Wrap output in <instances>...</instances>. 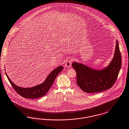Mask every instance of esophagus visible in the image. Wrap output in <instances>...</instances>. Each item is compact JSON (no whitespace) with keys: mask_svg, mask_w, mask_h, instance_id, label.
<instances>
[{"mask_svg":"<svg viewBox=\"0 0 129 129\" xmlns=\"http://www.w3.org/2000/svg\"><path fill=\"white\" fill-rule=\"evenodd\" d=\"M72 62V59H69L68 61H67V62H66L65 66L67 67H70L71 66Z\"/></svg>","mask_w":129,"mask_h":129,"instance_id":"34e87169","label":"esophagus"}]
</instances>
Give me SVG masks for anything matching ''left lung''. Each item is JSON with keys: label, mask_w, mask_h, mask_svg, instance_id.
<instances>
[{"label": "left lung", "mask_w": 129, "mask_h": 129, "mask_svg": "<svg viewBox=\"0 0 129 129\" xmlns=\"http://www.w3.org/2000/svg\"><path fill=\"white\" fill-rule=\"evenodd\" d=\"M121 66V56L117 40L112 60L103 69L95 70L78 62L72 63L77 74L78 85L83 91L88 93H98L112 87L118 78Z\"/></svg>", "instance_id": "left-lung-1"}]
</instances>
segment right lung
<instances>
[{
    "mask_svg": "<svg viewBox=\"0 0 129 129\" xmlns=\"http://www.w3.org/2000/svg\"><path fill=\"white\" fill-rule=\"evenodd\" d=\"M63 69V67L62 66L57 67L50 73L43 83L34 87L30 88L21 87L16 85L11 81L7 73L5 72V73L11 85L19 94L24 98L36 99L43 97L48 92L56 78L61 72Z\"/></svg>",
    "mask_w": 129,
    "mask_h": 129,
    "instance_id": "add662e5",
    "label": "right lung"
}]
</instances>
